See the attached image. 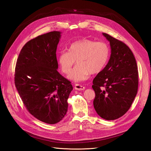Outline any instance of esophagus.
Masks as SVG:
<instances>
[{"label": "esophagus", "mask_w": 151, "mask_h": 151, "mask_svg": "<svg viewBox=\"0 0 151 151\" xmlns=\"http://www.w3.org/2000/svg\"><path fill=\"white\" fill-rule=\"evenodd\" d=\"M85 87L84 86H82V85H79V84H76L75 86V89H76V90H78V91H82V90H84L85 89Z\"/></svg>", "instance_id": "esophagus-1"}]
</instances>
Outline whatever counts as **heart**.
I'll return each mask as SVG.
<instances>
[{
	"instance_id": "b5f03b06",
	"label": "heart",
	"mask_w": 151,
	"mask_h": 151,
	"mask_svg": "<svg viewBox=\"0 0 151 151\" xmlns=\"http://www.w3.org/2000/svg\"><path fill=\"white\" fill-rule=\"evenodd\" d=\"M109 56L110 48L107 43L83 39L70 44L68 52H61L58 61L62 73L68 75L76 60L78 65L70 72L68 78L75 82H82L87 80L90 74L100 73Z\"/></svg>"
}]
</instances>
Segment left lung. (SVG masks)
Masks as SVG:
<instances>
[{
	"label": "left lung",
	"mask_w": 151,
	"mask_h": 151,
	"mask_svg": "<svg viewBox=\"0 0 151 151\" xmlns=\"http://www.w3.org/2000/svg\"><path fill=\"white\" fill-rule=\"evenodd\" d=\"M110 41L111 56L104 68L93 81V106L101 117L114 120L129 110L138 88V70L130 48L123 41L103 33Z\"/></svg>",
	"instance_id": "left-lung-1"
}]
</instances>
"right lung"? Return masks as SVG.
Listing matches in <instances>:
<instances>
[{
    "label": "right lung",
    "instance_id": "1",
    "mask_svg": "<svg viewBox=\"0 0 151 151\" xmlns=\"http://www.w3.org/2000/svg\"><path fill=\"white\" fill-rule=\"evenodd\" d=\"M60 34L50 32L28 41L19 54L15 69V85L24 106L47 124H56L65 116L73 89L71 82L57 70Z\"/></svg>",
    "mask_w": 151,
    "mask_h": 151
}]
</instances>
